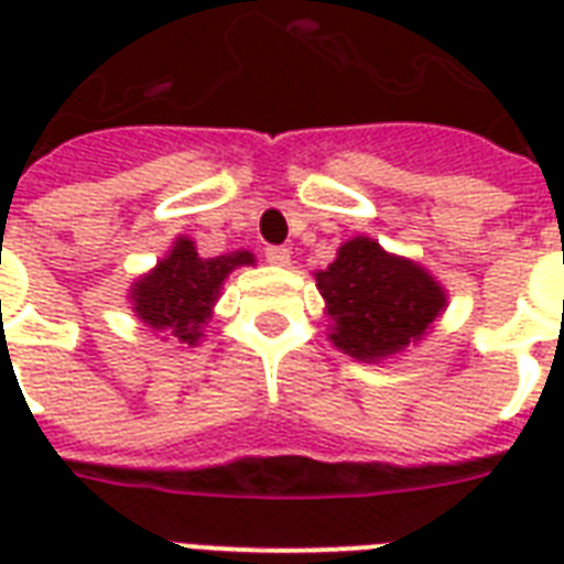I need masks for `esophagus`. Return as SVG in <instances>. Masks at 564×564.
I'll return each instance as SVG.
<instances>
[{
    "instance_id": "esophagus-1",
    "label": "esophagus",
    "mask_w": 564,
    "mask_h": 564,
    "mask_svg": "<svg viewBox=\"0 0 564 564\" xmlns=\"http://www.w3.org/2000/svg\"><path fill=\"white\" fill-rule=\"evenodd\" d=\"M265 260L272 265H290V248L286 246H269L265 248Z\"/></svg>"
}]
</instances>
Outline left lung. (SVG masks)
I'll return each instance as SVG.
<instances>
[{
  "label": "left lung",
  "mask_w": 564,
  "mask_h": 564,
  "mask_svg": "<svg viewBox=\"0 0 564 564\" xmlns=\"http://www.w3.org/2000/svg\"><path fill=\"white\" fill-rule=\"evenodd\" d=\"M316 286L334 318V345L366 362L421 339L445 307V292L424 269L366 237L345 242Z\"/></svg>",
  "instance_id": "8db88e82"
}]
</instances>
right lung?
I'll use <instances>...</instances> for the list:
<instances>
[{
  "label": "right lung",
  "mask_w": 564,
  "mask_h": 564,
  "mask_svg": "<svg viewBox=\"0 0 564 564\" xmlns=\"http://www.w3.org/2000/svg\"><path fill=\"white\" fill-rule=\"evenodd\" d=\"M254 263L248 251L204 257L195 254L189 239H178L166 260L158 263L152 274L134 283V310L152 330H170L178 343L195 345L202 325L210 316V307L221 290V281L237 265Z\"/></svg>",
  "instance_id": "obj_1"
}]
</instances>
